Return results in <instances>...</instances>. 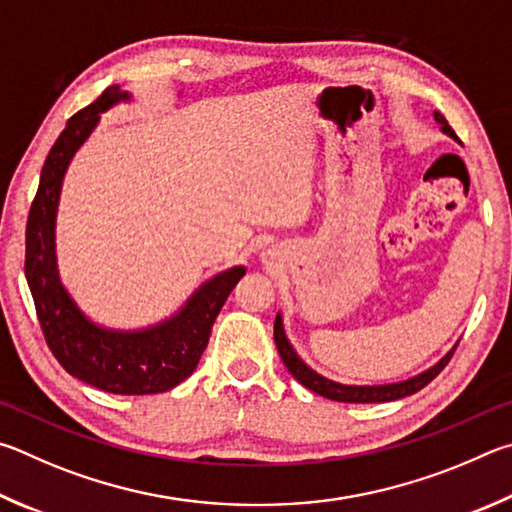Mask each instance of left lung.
I'll use <instances>...</instances> for the list:
<instances>
[{
  "mask_svg": "<svg viewBox=\"0 0 512 512\" xmlns=\"http://www.w3.org/2000/svg\"><path fill=\"white\" fill-rule=\"evenodd\" d=\"M434 119H436V123H441V130L447 134V137L459 141V137H456L454 130L450 128V123L445 121V116L441 112H434ZM274 342H276V348H279V355H281L283 364L288 366V371L294 375V380H299L303 387H308L310 391H315V393H319V396H324L328 400L357 402V405H362V402H389V400L411 396V393H416L423 387H427V384L432 382L436 375L445 369L447 362L452 360V355L456 351V346H454L450 353L441 357V360H438L432 366V369L418 373L409 380L393 382V384H369V387H360V384H339V382L324 378V375H319L317 371H312L310 366L297 355V351H294L292 344L288 342V337H285L281 312L276 315V321H274Z\"/></svg>",
  "mask_w": 512,
  "mask_h": 512,
  "instance_id": "obj_1",
  "label": "left lung"
}]
</instances>
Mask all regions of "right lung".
I'll use <instances>...</instances> for the list:
<instances>
[{
  "instance_id": "1",
  "label": "right lung",
  "mask_w": 512,
  "mask_h": 512,
  "mask_svg": "<svg viewBox=\"0 0 512 512\" xmlns=\"http://www.w3.org/2000/svg\"><path fill=\"white\" fill-rule=\"evenodd\" d=\"M130 98L119 85L107 87L94 103L71 116L53 143L26 222L24 272L44 339L62 369L107 393L148 396L170 391L195 371L209 344L213 321L245 276V267L238 265L215 274L173 317L141 330H114L94 324L62 288L56 263V215L62 179L76 150L101 121V114L114 105L128 103Z\"/></svg>"
}]
</instances>
